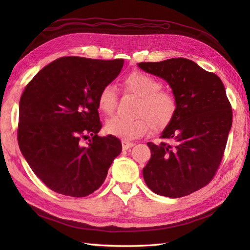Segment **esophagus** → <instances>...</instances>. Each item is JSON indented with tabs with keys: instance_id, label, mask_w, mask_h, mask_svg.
Masks as SVG:
<instances>
[{
	"instance_id": "esophagus-1",
	"label": "esophagus",
	"mask_w": 250,
	"mask_h": 250,
	"mask_svg": "<svg viewBox=\"0 0 250 250\" xmlns=\"http://www.w3.org/2000/svg\"><path fill=\"white\" fill-rule=\"evenodd\" d=\"M133 146H134V143H132V142L122 141V147H123V149H124V150L129 149V148H131V147H133Z\"/></svg>"
}]
</instances>
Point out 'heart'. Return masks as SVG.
<instances>
[{
    "instance_id": "b5f03b06",
    "label": "heart",
    "mask_w": 250,
    "mask_h": 250,
    "mask_svg": "<svg viewBox=\"0 0 250 250\" xmlns=\"http://www.w3.org/2000/svg\"><path fill=\"white\" fill-rule=\"evenodd\" d=\"M122 87L124 94L139 97L134 113L138 118L109 119L105 124L108 134L123 140H134L145 135L150 128L154 131L166 129L175 119L178 100L173 92L163 88L164 83L161 79L137 70L123 79ZM97 104L105 115H112L118 104L117 88L112 84H105L98 94Z\"/></svg>"
}]
</instances>
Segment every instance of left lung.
Listing matches in <instances>:
<instances>
[{
    "instance_id": "left-lung-1",
    "label": "left lung",
    "mask_w": 250,
    "mask_h": 250,
    "mask_svg": "<svg viewBox=\"0 0 250 250\" xmlns=\"http://www.w3.org/2000/svg\"><path fill=\"white\" fill-rule=\"evenodd\" d=\"M165 79L178 110L160 145L147 143L151 158L143 176L151 191L171 198L190 195L214 178L223 158L232 123L231 105L221 79L187 58L140 62Z\"/></svg>"
}]
</instances>
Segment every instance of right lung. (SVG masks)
<instances>
[{
  "mask_svg": "<svg viewBox=\"0 0 250 250\" xmlns=\"http://www.w3.org/2000/svg\"><path fill=\"white\" fill-rule=\"evenodd\" d=\"M123 63L124 59L60 57L26 85L20 100L19 146L52 191L71 197L94 193L122 151L115 135H98L102 123L97 98Z\"/></svg>",
  "mask_w": 250,
  "mask_h": 250,
  "instance_id": "add662e5",
  "label": "right lung"
}]
</instances>
